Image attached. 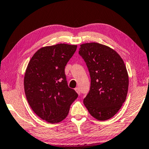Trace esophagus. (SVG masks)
<instances>
[{
	"label": "esophagus",
	"mask_w": 149,
	"mask_h": 149,
	"mask_svg": "<svg viewBox=\"0 0 149 149\" xmlns=\"http://www.w3.org/2000/svg\"><path fill=\"white\" fill-rule=\"evenodd\" d=\"M75 90V91H76L77 93H78L79 94H80V93H81V91H80V88H76L74 89Z\"/></svg>",
	"instance_id": "esophagus-1"
}]
</instances>
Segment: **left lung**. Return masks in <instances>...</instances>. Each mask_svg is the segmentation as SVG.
I'll use <instances>...</instances> for the list:
<instances>
[{
  "instance_id": "8db88e82",
  "label": "left lung",
  "mask_w": 149,
  "mask_h": 149,
  "mask_svg": "<svg viewBox=\"0 0 149 149\" xmlns=\"http://www.w3.org/2000/svg\"><path fill=\"white\" fill-rule=\"evenodd\" d=\"M79 54L86 62L91 79L84 105L97 120L109 119L126 100L129 77L124 61L111 48L95 42L81 44Z\"/></svg>"
}]
</instances>
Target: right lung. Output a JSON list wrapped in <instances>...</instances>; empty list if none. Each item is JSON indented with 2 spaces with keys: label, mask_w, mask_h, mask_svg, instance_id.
<instances>
[{
  "label": "right lung",
  "mask_w": 149,
  "mask_h": 149,
  "mask_svg": "<svg viewBox=\"0 0 149 149\" xmlns=\"http://www.w3.org/2000/svg\"><path fill=\"white\" fill-rule=\"evenodd\" d=\"M76 45L59 44L38 50L29 63L24 79L26 99L33 111L51 123L63 120L78 94L68 86L65 66Z\"/></svg>",
  "instance_id": "1"
}]
</instances>
